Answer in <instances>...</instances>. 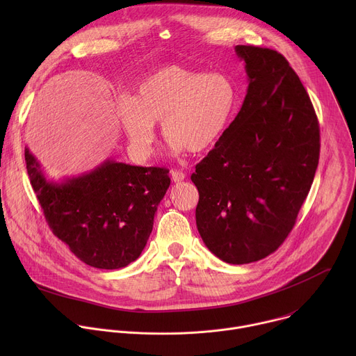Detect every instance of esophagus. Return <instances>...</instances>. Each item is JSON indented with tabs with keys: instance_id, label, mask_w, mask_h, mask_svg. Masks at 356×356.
<instances>
[{
	"instance_id": "1",
	"label": "esophagus",
	"mask_w": 356,
	"mask_h": 356,
	"mask_svg": "<svg viewBox=\"0 0 356 356\" xmlns=\"http://www.w3.org/2000/svg\"><path fill=\"white\" fill-rule=\"evenodd\" d=\"M170 176H172L175 183H180V181H183L186 179V175L181 170H172Z\"/></svg>"
}]
</instances>
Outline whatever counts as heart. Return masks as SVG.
Instances as JSON below:
<instances>
[{
    "mask_svg": "<svg viewBox=\"0 0 356 356\" xmlns=\"http://www.w3.org/2000/svg\"><path fill=\"white\" fill-rule=\"evenodd\" d=\"M235 104L236 88L227 76L168 65L142 79L118 111L132 147L149 156L156 121L173 150L201 152L222 136Z\"/></svg>",
    "mask_w": 356,
    "mask_h": 356,
    "instance_id": "b5f03b06",
    "label": "heart"
}]
</instances>
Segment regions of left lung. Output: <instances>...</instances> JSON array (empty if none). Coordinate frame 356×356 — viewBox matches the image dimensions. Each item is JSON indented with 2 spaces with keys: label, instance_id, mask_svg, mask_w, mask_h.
I'll return each mask as SVG.
<instances>
[{
  "label": "left lung",
  "instance_id": "8db88e82",
  "mask_svg": "<svg viewBox=\"0 0 356 356\" xmlns=\"http://www.w3.org/2000/svg\"><path fill=\"white\" fill-rule=\"evenodd\" d=\"M235 52L248 74L243 104L191 181L201 239L221 261L243 265L270 255L293 229L318 166L320 127L283 55L250 44Z\"/></svg>",
  "mask_w": 356,
  "mask_h": 356
}]
</instances>
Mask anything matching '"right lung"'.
I'll list each match as a JSON object with an SVG mask.
<instances>
[{
    "instance_id": "add662e5",
    "label": "right lung",
    "mask_w": 356,
    "mask_h": 356,
    "mask_svg": "<svg viewBox=\"0 0 356 356\" xmlns=\"http://www.w3.org/2000/svg\"><path fill=\"white\" fill-rule=\"evenodd\" d=\"M25 162L50 229L81 262L121 269L139 258L170 186L168 169L107 159L88 173L56 183L44 177L28 147Z\"/></svg>"
}]
</instances>
